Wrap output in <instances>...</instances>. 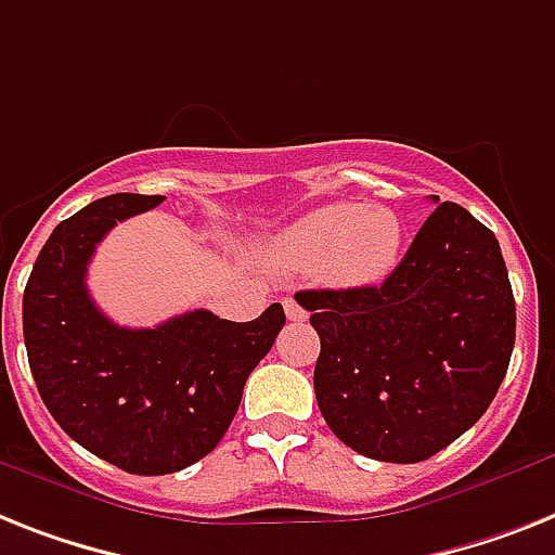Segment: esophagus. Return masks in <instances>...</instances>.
<instances>
[{
	"label": "esophagus",
	"mask_w": 555,
	"mask_h": 555,
	"mask_svg": "<svg viewBox=\"0 0 555 555\" xmlns=\"http://www.w3.org/2000/svg\"><path fill=\"white\" fill-rule=\"evenodd\" d=\"M283 309H286V318H288V320H295V323H304V320L309 318V314H306L304 306L297 304L295 297H286V300H283Z\"/></svg>",
	"instance_id": "34e87169"
}]
</instances>
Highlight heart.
Listing matches in <instances>:
<instances>
[{
  "label": "heart",
  "mask_w": 555,
  "mask_h": 555,
  "mask_svg": "<svg viewBox=\"0 0 555 555\" xmlns=\"http://www.w3.org/2000/svg\"><path fill=\"white\" fill-rule=\"evenodd\" d=\"M405 223L383 204H326L281 229L263 249L274 272H309L340 288L377 286L397 269Z\"/></svg>",
  "instance_id": "obj_1"
}]
</instances>
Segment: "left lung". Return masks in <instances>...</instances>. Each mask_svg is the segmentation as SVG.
<instances>
[{"label":"left lung","instance_id":"8db88e82","mask_svg":"<svg viewBox=\"0 0 555 555\" xmlns=\"http://www.w3.org/2000/svg\"><path fill=\"white\" fill-rule=\"evenodd\" d=\"M295 297L320 334V414L371 460H428L468 431L505 379L514 288L496 235L460 204L428 215L383 286Z\"/></svg>","mask_w":555,"mask_h":555}]
</instances>
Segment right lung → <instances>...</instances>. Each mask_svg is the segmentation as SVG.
Instances as JSON below:
<instances>
[{"mask_svg":"<svg viewBox=\"0 0 555 555\" xmlns=\"http://www.w3.org/2000/svg\"><path fill=\"white\" fill-rule=\"evenodd\" d=\"M164 195H107L53 229L22 297L27 363L67 437L139 476L204 460L232 425L246 377L286 323L281 304L249 323L195 309L155 328H124L87 292L95 246Z\"/></svg>","mask_w":555,"mask_h":555,"instance_id":"obj_1","label":"right lung"}]
</instances>
